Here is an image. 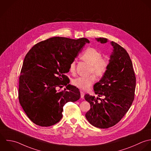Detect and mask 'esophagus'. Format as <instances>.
<instances>
[{"mask_svg": "<svg viewBox=\"0 0 151 151\" xmlns=\"http://www.w3.org/2000/svg\"><path fill=\"white\" fill-rule=\"evenodd\" d=\"M80 93H81V99H83L84 98V93L83 91L81 90L80 91Z\"/></svg>", "mask_w": 151, "mask_h": 151, "instance_id": "1", "label": "esophagus"}]
</instances>
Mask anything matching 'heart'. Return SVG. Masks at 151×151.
<instances>
[{
  "mask_svg": "<svg viewBox=\"0 0 151 151\" xmlns=\"http://www.w3.org/2000/svg\"><path fill=\"white\" fill-rule=\"evenodd\" d=\"M80 58L90 65V73H93L97 77H103L108 70L109 60L106 57H102L100 51L94 48H87L81 54ZM69 70L73 74L76 73L75 60L71 62ZM94 74L88 77H78L73 80V84L81 90H88L96 81V76Z\"/></svg>",
  "mask_w": 151,
  "mask_h": 151,
  "instance_id": "b5f03b06",
  "label": "heart"
}]
</instances>
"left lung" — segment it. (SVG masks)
Instances as JSON below:
<instances>
[{"instance_id":"1","label":"left lung","mask_w":151,"mask_h":151,"mask_svg":"<svg viewBox=\"0 0 151 151\" xmlns=\"http://www.w3.org/2000/svg\"><path fill=\"white\" fill-rule=\"evenodd\" d=\"M101 43L107 39L98 38ZM112 54L108 70L100 81L94 86L99 97L86 94L85 100L91 108L86 117L93 126L108 128L116 125L130 108L134 100L136 77L130 57L126 50L118 43L112 42Z\"/></svg>"}]
</instances>
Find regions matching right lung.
<instances>
[{
    "label": "right lung",
    "mask_w": 151,
    "mask_h": 151,
    "mask_svg": "<svg viewBox=\"0 0 151 151\" xmlns=\"http://www.w3.org/2000/svg\"><path fill=\"white\" fill-rule=\"evenodd\" d=\"M90 41L54 37L35 45L24 59L19 77L18 98L28 118L35 124L50 127L62 118L63 106L81 97L65 74L72 61ZM66 86L64 91L58 89Z\"/></svg>",
    "instance_id": "add662e5"
}]
</instances>
